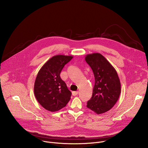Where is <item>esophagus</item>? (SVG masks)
I'll use <instances>...</instances> for the list:
<instances>
[{"label": "esophagus", "instance_id": "34e87169", "mask_svg": "<svg viewBox=\"0 0 148 148\" xmlns=\"http://www.w3.org/2000/svg\"><path fill=\"white\" fill-rule=\"evenodd\" d=\"M78 91H73L72 92V94L73 96H76L78 95Z\"/></svg>", "mask_w": 148, "mask_h": 148}]
</instances>
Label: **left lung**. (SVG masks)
I'll list each match as a JSON object with an SVG mask.
<instances>
[{
	"instance_id": "left-lung-1",
	"label": "left lung",
	"mask_w": 148,
	"mask_h": 148,
	"mask_svg": "<svg viewBox=\"0 0 148 148\" xmlns=\"http://www.w3.org/2000/svg\"><path fill=\"white\" fill-rule=\"evenodd\" d=\"M85 60L91 68L95 84L91 98L87 107L97 114L110 110L121 94V82L117 72L111 63L100 53L87 54Z\"/></svg>"
}]
</instances>
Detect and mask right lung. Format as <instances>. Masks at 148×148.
<instances>
[{
    "instance_id": "add662e5",
    "label": "right lung",
    "mask_w": 148,
    "mask_h": 148,
    "mask_svg": "<svg viewBox=\"0 0 148 148\" xmlns=\"http://www.w3.org/2000/svg\"><path fill=\"white\" fill-rule=\"evenodd\" d=\"M73 58L71 56H54L42 66L37 74L34 86V95L38 103L47 111H59L66 107L71 99V92L60 74Z\"/></svg>"
}]
</instances>
